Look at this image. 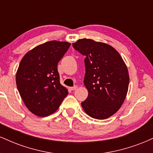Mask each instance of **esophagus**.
<instances>
[{
    "label": "esophagus",
    "mask_w": 153,
    "mask_h": 153,
    "mask_svg": "<svg viewBox=\"0 0 153 153\" xmlns=\"http://www.w3.org/2000/svg\"><path fill=\"white\" fill-rule=\"evenodd\" d=\"M76 88H77V85H75V86L70 88V89H71V91H75V90H76Z\"/></svg>",
    "instance_id": "1"
}]
</instances>
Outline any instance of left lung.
Returning a JSON list of instances; mask_svg holds the SVG:
<instances>
[{"label":"left lung","instance_id":"8db88e82","mask_svg":"<svg viewBox=\"0 0 153 153\" xmlns=\"http://www.w3.org/2000/svg\"><path fill=\"white\" fill-rule=\"evenodd\" d=\"M73 47L85 56L84 85L88 96L81 103L82 108L92 118H108L122 106L127 96L129 78L125 63L107 44L81 39Z\"/></svg>","mask_w":153,"mask_h":153}]
</instances>
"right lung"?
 Instances as JSON below:
<instances>
[{
  "mask_svg": "<svg viewBox=\"0 0 153 153\" xmlns=\"http://www.w3.org/2000/svg\"><path fill=\"white\" fill-rule=\"evenodd\" d=\"M71 43L50 41L34 47L23 57L16 73V85L28 109L41 117L59 108L68 96L59 82L57 64Z\"/></svg>",
  "mask_w": 153,
  "mask_h": 153,
  "instance_id": "add662e5",
  "label": "right lung"
}]
</instances>
